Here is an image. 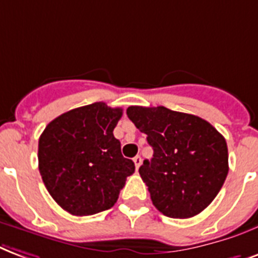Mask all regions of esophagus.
<instances>
[{
	"label": "esophagus",
	"instance_id": "esophagus-1",
	"mask_svg": "<svg viewBox=\"0 0 258 258\" xmlns=\"http://www.w3.org/2000/svg\"><path fill=\"white\" fill-rule=\"evenodd\" d=\"M133 161H135L136 168L139 169V168H140V165H141V163H143V160H141V156H139V155H137V156H136L135 159H133Z\"/></svg>",
	"mask_w": 258,
	"mask_h": 258
}]
</instances>
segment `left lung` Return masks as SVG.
I'll return each mask as SVG.
<instances>
[{"label":"left lung","mask_w":258,"mask_h":258,"mask_svg":"<svg viewBox=\"0 0 258 258\" xmlns=\"http://www.w3.org/2000/svg\"><path fill=\"white\" fill-rule=\"evenodd\" d=\"M126 114L153 148L139 172L155 207L180 219L205 210L229 172L225 137L206 119L164 106H129Z\"/></svg>","instance_id":"8db88e82"}]
</instances>
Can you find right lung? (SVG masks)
<instances>
[{
	"mask_svg": "<svg viewBox=\"0 0 258 258\" xmlns=\"http://www.w3.org/2000/svg\"><path fill=\"white\" fill-rule=\"evenodd\" d=\"M122 109L95 102L59 115L39 139V171L49 195L83 217L114 206L135 163L113 135Z\"/></svg>",
	"mask_w": 258,
	"mask_h": 258,
	"instance_id": "1",
	"label": "right lung"
}]
</instances>
